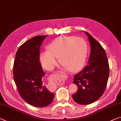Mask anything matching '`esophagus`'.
I'll use <instances>...</instances> for the list:
<instances>
[{
  "instance_id": "esophagus-1",
  "label": "esophagus",
  "mask_w": 121,
  "mask_h": 121,
  "mask_svg": "<svg viewBox=\"0 0 121 121\" xmlns=\"http://www.w3.org/2000/svg\"><path fill=\"white\" fill-rule=\"evenodd\" d=\"M57 73H64V72H63V71H58V72H57Z\"/></svg>"
}]
</instances>
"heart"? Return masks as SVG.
<instances>
[{
	"label": "heart",
	"mask_w": 121,
	"mask_h": 121,
	"mask_svg": "<svg viewBox=\"0 0 121 121\" xmlns=\"http://www.w3.org/2000/svg\"><path fill=\"white\" fill-rule=\"evenodd\" d=\"M47 50L40 57L43 65L46 69L54 68L57 64L56 58H59V63L69 71H78L84 65L86 45L80 37H58L48 45Z\"/></svg>",
	"instance_id": "heart-1"
}]
</instances>
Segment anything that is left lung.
<instances>
[{
	"label": "left lung",
	"instance_id": "8db88e82",
	"mask_svg": "<svg viewBox=\"0 0 121 121\" xmlns=\"http://www.w3.org/2000/svg\"><path fill=\"white\" fill-rule=\"evenodd\" d=\"M85 32L89 38L91 53L88 65L75 75L73 83L78 90L72 95L74 101L82 105L89 104L101 97L109 76V65L104 49L89 33Z\"/></svg>",
	"mask_w": 121,
	"mask_h": 121
}]
</instances>
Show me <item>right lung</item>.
Instances as JSON below:
<instances>
[{
    "label": "right lung",
    "instance_id": "right-lung-1",
    "mask_svg": "<svg viewBox=\"0 0 121 121\" xmlns=\"http://www.w3.org/2000/svg\"><path fill=\"white\" fill-rule=\"evenodd\" d=\"M46 36L34 37L19 46L13 68L14 81L20 96L29 104L39 108L49 105L55 96L42 81L45 73L39 62V49Z\"/></svg>",
    "mask_w": 121,
    "mask_h": 121
}]
</instances>
